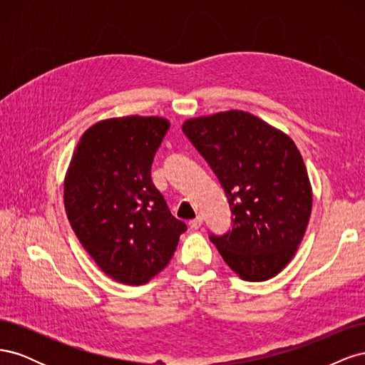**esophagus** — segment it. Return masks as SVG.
Masks as SVG:
<instances>
[{"mask_svg":"<svg viewBox=\"0 0 365 365\" xmlns=\"http://www.w3.org/2000/svg\"><path fill=\"white\" fill-rule=\"evenodd\" d=\"M189 225H190V228H193V230H197V228H200V227L202 225V217H201V216H197V217L192 219L190 222H189Z\"/></svg>","mask_w":365,"mask_h":365,"instance_id":"34e87169","label":"esophagus"}]
</instances>
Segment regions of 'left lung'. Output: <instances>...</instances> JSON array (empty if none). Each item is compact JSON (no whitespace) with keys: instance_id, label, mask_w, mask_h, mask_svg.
Returning <instances> with one entry per match:
<instances>
[{"instance_id":"left-lung-1","label":"left lung","mask_w":365,"mask_h":365,"mask_svg":"<svg viewBox=\"0 0 365 365\" xmlns=\"http://www.w3.org/2000/svg\"><path fill=\"white\" fill-rule=\"evenodd\" d=\"M184 134L228 197L233 227L212 236L242 280L264 282L291 262L312 213V185L292 138L239 109L187 118Z\"/></svg>"}]
</instances>
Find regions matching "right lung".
Masks as SVG:
<instances>
[{"label": "right lung", "mask_w": 365, "mask_h": 365, "mask_svg": "<svg viewBox=\"0 0 365 365\" xmlns=\"http://www.w3.org/2000/svg\"><path fill=\"white\" fill-rule=\"evenodd\" d=\"M169 126L158 115L97 121L83 132L65 173L71 228L97 267L118 283L150 282L168 267L187 228L150 178Z\"/></svg>", "instance_id": "1"}]
</instances>
